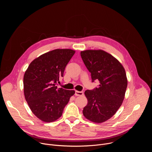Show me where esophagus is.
<instances>
[{"mask_svg": "<svg viewBox=\"0 0 152 152\" xmlns=\"http://www.w3.org/2000/svg\"><path fill=\"white\" fill-rule=\"evenodd\" d=\"M75 95L76 96H81L83 95V91H75Z\"/></svg>", "mask_w": 152, "mask_h": 152, "instance_id": "esophagus-1", "label": "esophagus"}]
</instances>
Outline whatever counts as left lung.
I'll return each mask as SVG.
<instances>
[{"mask_svg": "<svg viewBox=\"0 0 152 152\" xmlns=\"http://www.w3.org/2000/svg\"><path fill=\"white\" fill-rule=\"evenodd\" d=\"M80 56L92 82H100L98 87L85 91L88 103L83 114L92 122L103 123L111 118L123 103L127 86L125 70L116 58L102 50L82 51Z\"/></svg>", "mask_w": 152, "mask_h": 152, "instance_id": "8db88e82", "label": "left lung"}]
</instances>
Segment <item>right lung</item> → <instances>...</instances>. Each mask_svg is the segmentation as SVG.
I'll use <instances>...</instances> for the list:
<instances>
[{
    "mask_svg": "<svg viewBox=\"0 0 152 152\" xmlns=\"http://www.w3.org/2000/svg\"><path fill=\"white\" fill-rule=\"evenodd\" d=\"M75 51L55 49L31 62L23 77L25 99L33 114L45 122H52L62 114L75 93L56 86Z\"/></svg>",
    "mask_w": 152,
    "mask_h": 152,
    "instance_id": "obj_1",
    "label": "right lung"
}]
</instances>
